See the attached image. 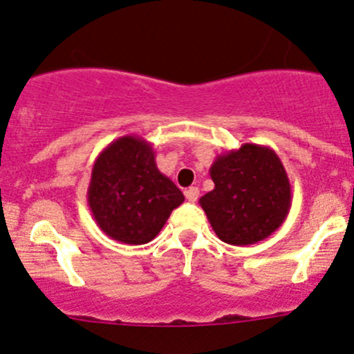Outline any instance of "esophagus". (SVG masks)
Instances as JSON below:
<instances>
[{
    "label": "esophagus",
    "mask_w": 354,
    "mask_h": 354,
    "mask_svg": "<svg viewBox=\"0 0 354 354\" xmlns=\"http://www.w3.org/2000/svg\"><path fill=\"white\" fill-rule=\"evenodd\" d=\"M198 195H200V192H198L197 187H190L187 192H185V197H187L188 202H192V203L197 202Z\"/></svg>",
    "instance_id": "34e87169"
}]
</instances>
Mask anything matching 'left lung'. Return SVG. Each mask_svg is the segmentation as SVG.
<instances>
[{
  "mask_svg": "<svg viewBox=\"0 0 354 354\" xmlns=\"http://www.w3.org/2000/svg\"><path fill=\"white\" fill-rule=\"evenodd\" d=\"M209 173L214 190L198 203L219 240L253 245L283 226L291 209V185L272 149L243 144L217 156Z\"/></svg>",
  "mask_w": 354,
  "mask_h": 354,
  "instance_id": "left-lung-1",
  "label": "left lung"
}]
</instances>
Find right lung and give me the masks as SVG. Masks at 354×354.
Masks as SVG:
<instances>
[{
    "label": "right lung",
    "mask_w": 354,
    "mask_h": 354,
    "mask_svg": "<svg viewBox=\"0 0 354 354\" xmlns=\"http://www.w3.org/2000/svg\"><path fill=\"white\" fill-rule=\"evenodd\" d=\"M183 194L156 164L152 144L137 135L111 142L92 167L87 203L97 226L127 245L152 241Z\"/></svg>",
    "instance_id": "obj_1"
}]
</instances>
